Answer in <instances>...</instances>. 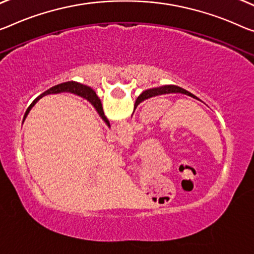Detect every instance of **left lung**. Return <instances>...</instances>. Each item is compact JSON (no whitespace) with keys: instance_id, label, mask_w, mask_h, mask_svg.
<instances>
[{"instance_id":"obj_1","label":"left lung","mask_w":254,"mask_h":254,"mask_svg":"<svg viewBox=\"0 0 254 254\" xmlns=\"http://www.w3.org/2000/svg\"><path fill=\"white\" fill-rule=\"evenodd\" d=\"M158 92L159 93H182V94H185V95H189V96H192L194 99H197L196 96L193 95L192 93L187 92L186 89L182 88V87H178V86H175V85H169V86H165V87H161V88H158ZM138 101H136V104L135 107L137 105Z\"/></svg>"}]
</instances>
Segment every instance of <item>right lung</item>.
Masks as SVG:
<instances>
[{
    "mask_svg": "<svg viewBox=\"0 0 254 254\" xmlns=\"http://www.w3.org/2000/svg\"><path fill=\"white\" fill-rule=\"evenodd\" d=\"M61 92H70V93H73V94H77L79 96H83L85 99H87L89 102H91L93 105H94L95 109L99 112V115L101 116V118H102L105 123L108 124V126H110V124H109V120L107 119V117L104 116V112H103V108H102V103H101V101L99 97H97L96 93L93 91L91 87H87L85 86L83 84H79V83H76V81H67V83H62L57 85V86H53L51 87L48 91L43 93L40 96L37 97L36 100L34 101V102L29 105V108L27 109L26 114H25V118L26 116L28 115V112L30 109L33 108V105L37 102V100H40L42 96L44 95H48V94H57V93H61ZM23 118V119H25Z\"/></svg>",
    "mask_w": 254,
    "mask_h": 254,
    "instance_id": "right-lung-1",
    "label": "right lung"
}]
</instances>
